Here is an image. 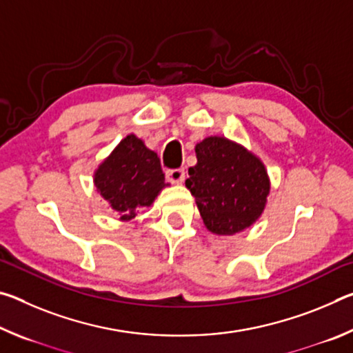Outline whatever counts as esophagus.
<instances>
[{
  "mask_svg": "<svg viewBox=\"0 0 353 353\" xmlns=\"http://www.w3.org/2000/svg\"><path fill=\"white\" fill-rule=\"evenodd\" d=\"M166 179L171 183H182L185 181V171L182 168L176 170H168L166 171Z\"/></svg>",
  "mask_w": 353,
  "mask_h": 353,
  "instance_id": "34e87169",
  "label": "esophagus"
}]
</instances>
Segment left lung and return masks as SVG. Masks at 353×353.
Masks as SVG:
<instances>
[{"mask_svg": "<svg viewBox=\"0 0 353 353\" xmlns=\"http://www.w3.org/2000/svg\"><path fill=\"white\" fill-rule=\"evenodd\" d=\"M194 152L198 163L188 170L185 185L196 198L207 229L234 235L252 225L271 188L260 159L223 137L202 140Z\"/></svg>", "mask_w": 353, "mask_h": 353, "instance_id": "1", "label": "left lung"}]
</instances>
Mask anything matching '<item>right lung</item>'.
Segmentation results:
<instances>
[{
  "label": "right lung",
  "instance_id": "add662e5",
  "mask_svg": "<svg viewBox=\"0 0 353 353\" xmlns=\"http://www.w3.org/2000/svg\"><path fill=\"white\" fill-rule=\"evenodd\" d=\"M94 185L119 219L129 221L140 207H149L165 188L160 159L134 134L113 149L94 172Z\"/></svg>",
  "mask_w": 353,
  "mask_h": 353
}]
</instances>
